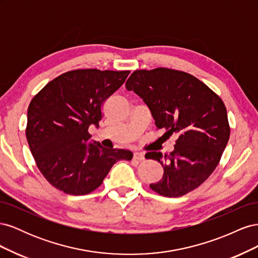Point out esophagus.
<instances>
[{
    "mask_svg": "<svg viewBox=\"0 0 258 258\" xmlns=\"http://www.w3.org/2000/svg\"><path fill=\"white\" fill-rule=\"evenodd\" d=\"M134 159L135 160H138V161H143L145 158H144V154L143 153H139V152H136L134 154Z\"/></svg>",
    "mask_w": 258,
    "mask_h": 258,
    "instance_id": "esophagus-1",
    "label": "esophagus"
}]
</instances>
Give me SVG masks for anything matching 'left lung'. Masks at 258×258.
<instances>
[{
  "instance_id": "obj_1",
  "label": "left lung",
  "mask_w": 258,
  "mask_h": 258,
  "mask_svg": "<svg viewBox=\"0 0 258 258\" xmlns=\"http://www.w3.org/2000/svg\"><path fill=\"white\" fill-rule=\"evenodd\" d=\"M150 107L157 129L177 135L174 151L150 152L163 176L150 187L165 197H181L213 173L229 140L227 111L220 96L189 73L168 68L137 70L126 82ZM162 136V137H163Z\"/></svg>"
}]
</instances>
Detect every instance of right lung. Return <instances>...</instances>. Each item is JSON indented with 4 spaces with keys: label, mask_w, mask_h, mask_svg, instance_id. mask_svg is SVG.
<instances>
[{
    "label": "right lung",
    "mask_w": 258,
    "mask_h": 258,
    "mask_svg": "<svg viewBox=\"0 0 258 258\" xmlns=\"http://www.w3.org/2000/svg\"><path fill=\"white\" fill-rule=\"evenodd\" d=\"M130 71L79 69L53 79L28 107L26 137L38 170L57 189L87 195L102 184L118 160H131L126 150L87 144L90 124L99 126L103 104Z\"/></svg>",
    "instance_id": "1"
}]
</instances>
